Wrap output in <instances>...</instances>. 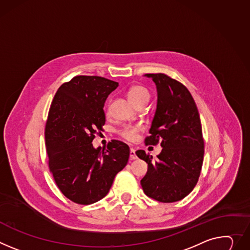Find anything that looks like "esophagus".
Masks as SVG:
<instances>
[{"instance_id": "esophagus-1", "label": "esophagus", "mask_w": 250, "mask_h": 250, "mask_svg": "<svg viewBox=\"0 0 250 250\" xmlns=\"http://www.w3.org/2000/svg\"><path fill=\"white\" fill-rule=\"evenodd\" d=\"M129 157H130V160H137V158H138L137 154H135V149H134L133 147H131V148H130V151H129Z\"/></svg>"}]
</instances>
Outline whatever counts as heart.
I'll return each mask as SVG.
<instances>
[{
  "mask_svg": "<svg viewBox=\"0 0 250 250\" xmlns=\"http://www.w3.org/2000/svg\"><path fill=\"white\" fill-rule=\"evenodd\" d=\"M128 100L137 106L142 103H147L149 100L148 90L142 85H133L127 90ZM142 126L140 125H127L124 127L121 131L122 137L129 142H133L137 140L138 133L142 130Z\"/></svg>",
  "mask_w": 250,
  "mask_h": 250,
  "instance_id": "heart-1",
  "label": "heart"
}]
</instances>
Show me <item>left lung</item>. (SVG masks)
I'll use <instances>...</instances> for the list:
<instances>
[{"label":"left lung","mask_w":250,"mask_h":250,"mask_svg":"<svg viewBox=\"0 0 250 250\" xmlns=\"http://www.w3.org/2000/svg\"><path fill=\"white\" fill-rule=\"evenodd\" d=\"M156 85L157 103L146 145L161 143L157 161L140 149L147 164L141 180L145 193L161 202H174L192 191L200 174L204 145L199 113L189 90L165 74H146Z\"/></svg>","instance_id":"8db88e82"}]
</instances>
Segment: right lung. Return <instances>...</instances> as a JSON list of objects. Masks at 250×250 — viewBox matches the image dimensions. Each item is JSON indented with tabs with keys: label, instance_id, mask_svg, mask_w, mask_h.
<instances>
[{
	"label": "right lung",
	"instance_id": "1",
	"mask_svg": "<svg viewBox=\"0 0 250 250\" xmlns=\"http://www.w3.org/2000/svg\"><path fill=\"white\" fill-rule=\"evenodd\" d=\"M119 83L102 77L78 76L62 84L53 100L44 129L49 167L62 194L79 204L104 198L127 164L129 147L111 141L93 146L105 123L104 105Z\"/></svg>",
	"mask_w": 250,
	"mask_h": 250
}]
</instances>
